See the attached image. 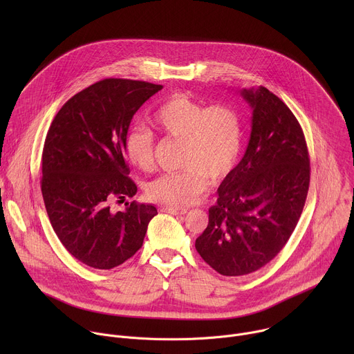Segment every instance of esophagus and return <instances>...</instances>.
<instances>
[{
	"instance_id": "34e87169",
	"label": "esophagus",
	"mask_w": 354,
	"mask_h": 354,
	"mask_svg": "<svg viewBox=\"0 0 354 354\" xmlns=\"http://www.w3.org/2000/svg\"><path fill=\"white\" fill-rule=\"evenodd\" d=\"M161 210L164 213H169V214H174V216H183L186 214V209H182V207H171V206H164L161 207Z\"/></svg>"
}]
</instances>
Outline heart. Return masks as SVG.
<instances>
[{
    "label": "heart",
    "mask_w": 354,
    "mask_h": 354,
    "mask_svg": "<svg viewBox=\"0 0 354 354\" xmlns=\"http://www.w3.org/2000/svg\"><path fill=\"white\" fill-rule=\"evenodd\" d=\"M149 123L165 136L182 140L185 168L151 180L145 193L157 203L189 206L207 190L209 180L225 179L238 164L242 149L241 116L231 105L206 106L183 93H175L153 111ZM124 156L129 164L142 172L154 165V136L142 127L127 131Z\"/></svg>",
    "instance_id": "b5f03b06"
}]
</instances>
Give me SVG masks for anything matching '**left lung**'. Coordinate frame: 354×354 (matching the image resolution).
Instances as JSON below:
<instances>
[{
	"mask_svg": "<svg viewBox=\"0 0 354 354\" xmlns=\"http://www.w3.org/2000/svg\"><path fill=\"white\" fill-rule=\"evenodd\" d=\"M252 109L245 154L217 189L196 250L223 276L269 263L291 236L306 205L310 157L292 112L268 88L241 89Z\"/></svg>",
	"mask_w": 354,
	"mask_h": 354,
	"instance_id": "left-lung-1",
	"label": "left lung"
}]
</instances>
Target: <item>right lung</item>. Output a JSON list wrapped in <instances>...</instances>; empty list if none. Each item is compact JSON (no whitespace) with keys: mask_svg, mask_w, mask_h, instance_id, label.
Returning <instances> with one entry per match:
<instances>
[{"mask_svg":"<svg viewBox=\"0 0 354 354\" xmlns=\"http://www.w3.org/2000/svg\"><path fill=\"white\" fill-rule=\"evenodd\" d=\"M162 85L106 78L63 105L50 126L41 154L46 212L70 254L95 269H113L141 248L153 205L131 201L113 213L111 200L133 197L124 138L141 105Z\"/></svg>","mask_w":354,"mask_h":354,"instance_id":"add662e5","label":"right lung"}]
</instances>
